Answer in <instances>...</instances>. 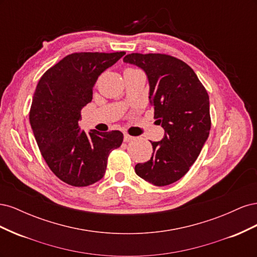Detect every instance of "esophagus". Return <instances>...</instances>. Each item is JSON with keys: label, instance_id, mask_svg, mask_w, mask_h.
Wrapping results in <instances>:
<instances>
[{"label": "esophagus", "instance_id": "obj_1", "mask_svg": "<svg viewBox=\"0 0 257 257\" xmlns=\"http://www.w3.org/2000/svg\"><path fill=\"white\" fill-rule=\"evenodd\" d=\"M135 139V137H133V136H131V135H128L127 133H125L124 134V142L125 143H128V142H132V141H134Z\"/></svg>", "mask_w": 257, "mask_h": 257}]
</instances>
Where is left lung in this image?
<instances>
[{
  "label": "left lung",
  "instance_id": "obj_1",
  "mask_svg": "<svg viewBox=\"0 0 257 257\" xmlns=\"http://www.w3.org/2000/svg\"><path fill=\"white\" fill-rule=\"evenodd\" d=\"M123 61L147 74L154 119L165 130L161 142H151V159L137 164L135 173L157 186L172 184L189 172L209 136V95L193 69L175 57L131 53Z\"/></svg>",
  "mask_w": 257,
  "mask_h": 257
}]
</instances>
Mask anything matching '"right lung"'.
Returning <instances> with one entry per match:
<instances>
[{"label": "right lung", "mask_w": 257, "mask_h": 257, "mask_svg": "<svg viewBox=\"0 0 257 257\" xmlns=\"http://www.w3.org/2000/svg\"><path fill=\"white\" fill-rule=\"evenodd\" d=\"M125 52H75L41 77L30 109V123L44 160L60 180L88 186L104 177L109 153L123 142L120 131H80L81 109L105 69Z\"/></svg>", "instance_id": "1"}]
</instances>
